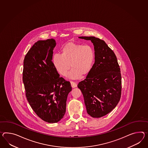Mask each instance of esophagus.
<instances>
[{"instance_id":"34e87169","label":"esophagus","mask_w":148,"mask_h":148,"mask_svg":"<svg viewBox=\"0 0 148 148\" xmlns=\"http://www.w3.org/2000/svg\"><path fill=\"white\" fill-rule=\"evenodd\" d=\"M71 86H72L73 88H76V87H77V84L75 83V82H72V81L71 82Z\"/></svg>"}]
</instances>
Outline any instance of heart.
I'll return each mask as SVG.
<instances>
[{
	"label": "heart",
	"mask_w": 148,
	"mask_h": 148,
	"mask_svg": "<svg viewBox=\"0 0 148 148\" xmlns=\"http://www.w3.org/2000/svg\"><path fill=\"white\" fill-rule=\"evenodd\" d=\"M96 54L94 48L89 45L70 42L61 49V54H54L52 62L60 75L66 76L71 68L69 77L77 79L88 75L94 67Z\"/></svg>",
	"instance_id": "obj_1"
}]
</instances>
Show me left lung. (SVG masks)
I'll return each mask as SVG.
<instances>
[{
	"label": "left lung",
	"mask_w": 148,
	"mask_h": 148,
	"mask_svg": "<svg viewBox=\"0 0 148 148\" xmlns=\"http://www.w3.org/2000/svg\"><path fill=\"white\" fill-rule=\"evenodd\" d=\"M79 38L91 41L96 59L92 71L77 87L83 94L88 114L101 118L111 112L120 101V69L114 52L103 40L92 36Z\"/></svg>",
	"instance_id": "left-lung-1"
}]
</instances>
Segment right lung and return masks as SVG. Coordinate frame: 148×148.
Listing matches in <instances>:
<instances>
[{
	"instance_id": "right-lung-1",
	"label": "right lung",
	"mask_w": 148,
	"mask_h": 148,
	"mask_svg": "<svg viewBox=\"0 0 148 148\" xmlns=\"http://www.w3.org/2000/svg\"><path fill=\"white\" fill-rule=\"evenodd\" d=\"M56 40H38L25 55L23 82L25 96L37 115L49 123L59 122L65 115L66 101L72 90L52 62Z\"/></svg>"
}]
</instances>
